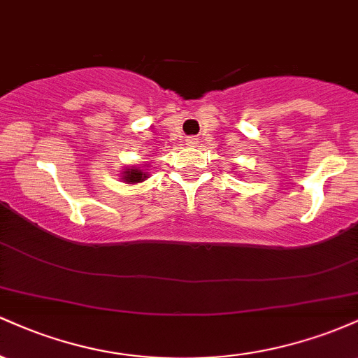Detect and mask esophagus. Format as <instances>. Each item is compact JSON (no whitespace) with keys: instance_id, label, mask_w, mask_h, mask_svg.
Masks as SVG:
<instances>
[{"instance_id":"obj_1","label":"esophagus","mask_w":358,"mask_h":358,"mask_svg":"<svg viewBox=\"0 0 358 358\" xmlns=\"http://www.w3.org/2000/svg\"><path fill=\"white\" fill-rule=\"evenodd\" d=\"M187 145L188 146H196V145H199V138H196V136L187 138Z\"/></svg>"}]
</instances>
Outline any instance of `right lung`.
<instances>
[{
  "instance_id": "1",
  "label": "right lung",
  "mask_w": 358,
  "mask_h": 358,
  "mask_svg": "<svg viewBox=\"0 0 358 358\" xmlns=\"http://www.w3.org/2000/svg\"><path fill=\"white\" fill-rule=\"evenodd\" d=\"M148 178L146 171L139 170V168H126V171L122 173V180L126 183H139V182H145Z\"/></svg>"
}]
</instances>
